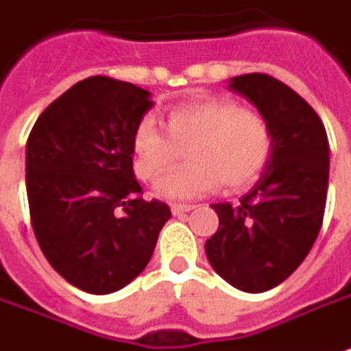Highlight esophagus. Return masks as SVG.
<instances>
[{"instance_id": "1", "label": "esophagus", "mask_w": 351, "mask_h": 351, "mask_svg": "<svg viewBox=\"0 0 351 351\" xmlns=\"http://www.w3.org/2000/svg\"><path fill=\"white\" fill-rule=\"evenodd\" d=\"M193 209V205H178V203H171V213L173 215H183V213H189Z\"/></svg>"}]
</instances>
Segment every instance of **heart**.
<instances>
[{
    "instance_id": "1",
    "label": "heart",
    "mask_w": 351,
    "mask_h": 351,
    "mask_svg": "<svg viewBox=\"0 0 351 351\" xmlns=\"http://www.w3.org/2000/svg\"><path fill=\"white\" fill-rule=\"evenodd\" d=\"M185 148L187 162L156 182V193L193 199L219 182L228 191L244 189L262 176L276 150L269 121L228 97H205L171 107L164 128L142 117L132 132V171L148 182L173 166Z\"/></svg>"
}]
</instances>
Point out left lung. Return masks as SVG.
I'll list each match as a JSON object with an SVG mask.
<instances>
[{
  "label": "left lung",
  "instance_id": "1",
  "mask_svg": "<svg viewBox=\"0 0 351 351\" xmlns=\"http://www.w3.org/2000/svg\"><path fill=\"white\" fill-rule=\"evenodd\" d=\"M276 136L271 162L240 203H219V230L205 242L213 269L232 287L263 293L303 263L317 240L328 191V136L317 111L267 74L230 80Z\"/></svg>",
  "mask_w": 351,
  "mask_h": 351
}]
</instances>
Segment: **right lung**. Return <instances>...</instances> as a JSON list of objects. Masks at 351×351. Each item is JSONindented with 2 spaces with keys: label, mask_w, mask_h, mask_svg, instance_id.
Listing matches in <instances>:
<instances>
[{
  "label": "right lung",
  "mask_w": 351,
  "mask_h": 351,
  "mask_svg": "<svg viewBox=\"0 0 351 351\" xmlns=\"http://www.w3.org/2000/svg\"><path fill=\"white\" fill-rule=\"evenodd\" d=\"M152 107L134 84L91 75L36 119L25 182L36 242L68 283L91 295L123 289L150 262L171 210L144 201L132 132Z\"/></svg>",
  "instance_id": "1"
}]
</instances>
